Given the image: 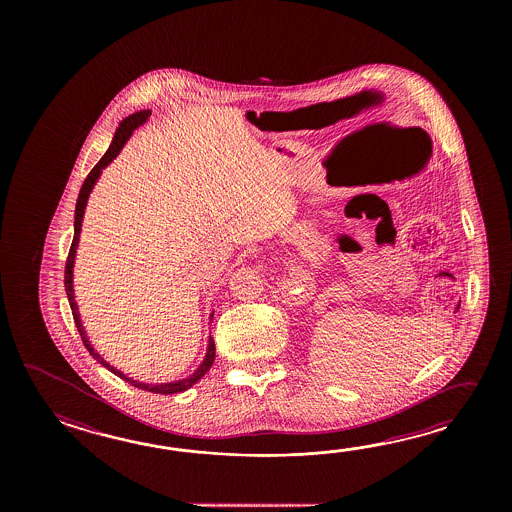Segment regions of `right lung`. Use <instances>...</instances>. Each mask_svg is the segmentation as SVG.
I'll return each mask as SVG.
<instances>
[{
	"mask_svg": "<svg viewBox=\"0 0 512 512\" xmlns=\"http://www.w3.org/2000/svg\"><path fill=\"white\" fill-rule=\"evenodd\" d=\"M152 115V111L150 109H142V111H137V113H133L130 117H126V119L122 120L119 124V128L115 131V135H113V141L109 144L108 152L104 153V157L95 164V168L89 172V175L86 177V181H84V185L80 188V194H78L77 199V207H75V236H73V243H71V249H69V256H67L66 261V276H64V285H66V293L67 300H69V305H71V313H73V318H75V324H77L78 333H80V337H82V342H84V346H86L87 351H89V355L93 357V359H97V362H100L104 368H108L111 373H115L117 377L120 379H124L126 382H130L131 386H135V388H139V390H146V392L153 393H161V395H172V393L185 392L188 390L190 386H194L205 373H207L210 368H212V364H214V359H216V344H214V338L212 335H208V348L207 355H205V359L203 362L199 364V368H197L190 377H186V379H181V381L174 382H163V384H146V382L141 381H133L131 377L128 375H124L122 371L117 370V368H113L109 362L102 359L100 355H98L95 348L91 346V342H89V338L86 335V329L82 326V320H80V313H78V305L77 300H75V289H73V267H75V258H77V247L78 241H80V230H82V221H84V212H86L87 199H89V194H91V190H93V186L97 185L98 177L102 174V170L108 166L117 155H119L120 150L124 148V144L128 142V139L131 137V133L137 130L139 126H142L148 117ZM212 316L214 313H210V320H212Z\"/></svg>",
	"mask_w": 512,
	"mask_h": 512,
	"instance_id": "add662e5",
	"label": "right lung"
}]
</instances>
